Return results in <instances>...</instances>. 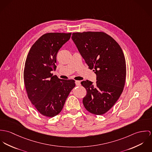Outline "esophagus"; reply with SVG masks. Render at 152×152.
Here are the masks:
<instances>
[{"label":"esophagus","mask_w":152,"mask_h":152,"mask_svg":"<svg viewBox=\"0 0 152 152\" xmlns=\"http://www.w3.org/2000/svg\"><path fill=\"white\" fill-rule=\"evenodd\" d=\"M75 83H76V86H80V81H78V80H76V82H75Z\"/></svg>","instance_id":"1"}]
</instances>
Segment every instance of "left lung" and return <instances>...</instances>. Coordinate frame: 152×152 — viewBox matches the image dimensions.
<instances>
[{
    "label": "left lung",
    "mask_w": 152,
    "mask_h": 152,
    "mask_svg": "<svg viewBox=\"0 0 152 152\" xmlns=\"http://www.w3.org/2000/svg\"><path fill=\"white\" fill-rule=\"evenodd\" d=\"M72 39L90 69L96 74V83L81 82L87 93L85 108L100 115L109 111L122 94L126 79L124 54L116 41L104 32L73 33Z\"/></svg>",
    "instance_id": "1"
}]
</instances>
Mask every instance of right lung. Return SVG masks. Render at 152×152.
<instances>
[{
  "label": "right lung",
  "instance_id": "obj_1",
  "mask_svg": "<svg viewBox=\"0 0 152 152\" xmlns=\"http://www.w3.org/2000/svg\"><path fill=\"white\" fill-rule=\"evenodd\" d=\"M71 33L42 35L31 47L24 69V82L29 100L42 115L53 117L62 111L66 99L75 87L74 80L53 76L56 55L70 39Z\"/></svg>",
  "mask_w": 152,
  "mask_h": 152
}]
</instances>
